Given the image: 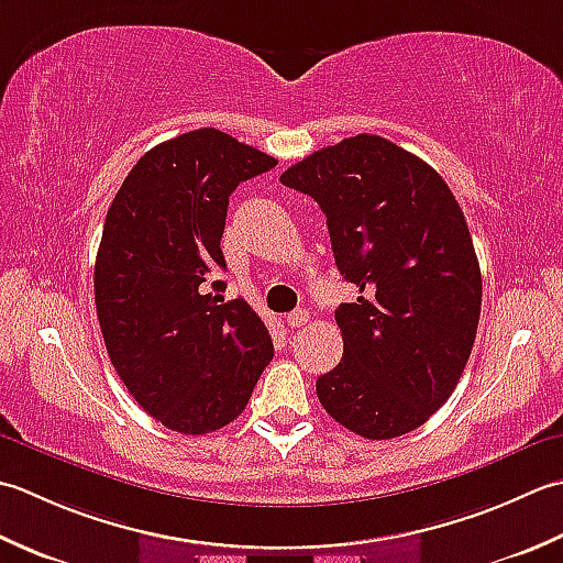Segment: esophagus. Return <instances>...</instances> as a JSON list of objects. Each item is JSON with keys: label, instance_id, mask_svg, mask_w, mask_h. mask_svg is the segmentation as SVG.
I'll list each match as a JSON object with an SVG mask.
<instances>
[{"label": "esophagus", "instance_id": "34e87169", "mask_svg": "<svg viewBox=\"0 0 563 563\" xmlns=\"http://www.w3.org/2000/svg\"><path fill=\"white\" fill-rule=\"evenodd\" d=\"M284 320H286V325H289V328H301V325H306V323H308L306 308H296V311L286 313Z\"/></svg>", "mask_w": 563, "mask_h": 563}]
</instances>
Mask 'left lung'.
I'll return each instance as SVG.
<instances>
[{"label": "left lung", "instance_id": "left-lung-1", "mask_svg": "<svg viewBox=\"0 0 563 563\" xmlns=\"http://www.w3.org/2000/svg\"><path fill=\"white\" fill-rule=\"evenodd\" d=\"M328 218L357 301L340 303L342 360L318 376L330 418L366 440L420 428L459 384L481 316V269L452 189L420 157L360 133L279 177Z\"/></svg>", "mask_w": 563, "mask_h": 563}]
</instances>
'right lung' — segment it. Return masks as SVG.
Instances as JSON below:
<instances>
[{
    "mask_svg": "<svg viewBox=\"0 0 563 563\" xmlns=\"http://www.w3.org/2000/svg\"><path fill=\"white\" fill-rule=\"evenodd\" d=\"M272 167L223 131H189L137 159L107 211L95 265L101 335L137 406L175 432L233 422L272 362L262 318L211 282L225 269L228 197Z\"/></svg>",
    "mask_w": 563,
    "mask_h": 563,
    "instance_id": "add662e5",
    "label": "right lung"
}]
</instances>
